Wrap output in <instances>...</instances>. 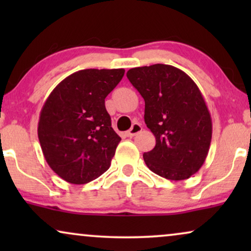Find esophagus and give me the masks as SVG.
<instances>
[{
    "mask_svg": "<svg viewBox=\"0 0 251 251\" xmlns=\"http://www.w3.org/2000/svg\"><path fill=\"white\" fill-rule=\"evenodd\" d=\"M142 126L139 125V123H133L131 128H130L128 131H126V137H133L136 136L137 133H139L140 131H142Z\"/></svg>",
    "mask_w": 251,
    "mask_h": 251,
    "instance_id": "obj_1",
    "label": "esophagus"
}]
</instances>
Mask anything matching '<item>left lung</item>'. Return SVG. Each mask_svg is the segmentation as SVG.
I'll return each instance as SVG.
<instances>
[{"instance_id": "1", "label": "left lung", "mask_w": 251, "mask_h": 251, "mask_svg": "<svg viewBox=\"0 0 251 251\" xmlns=\"http://www.w3.org/2000/svg\"><path fill=\"white\" fill-rule=\"evenodd\" d=\"M145 100L144 120L155 147L144 153L151 171L170 180H184L204 163L211 142L210 113L198 85L183 71L164 64L126 72Z\"/></svg>"}]
</instances>
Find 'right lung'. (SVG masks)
I'll return each mask as SVG.
<instances>
[{
    "mask_svg": "<svg viewBox=\"0 0 251 251\" xmlns=\"http://www.w3.org/2000/svg\"><path fill=\"white\" fill-rule=\"evenodd\" d=\"M125 75L118 70L75 72L53 89L40 113L37 135L51 169L71 184H87L111 166L120 138L105 98Z\"/></svg>",
    "mask_w": 251,
    "mask_h": 251,
    "instance_id": "add662e5",
    "label": "right lung"
}]
</instances>
